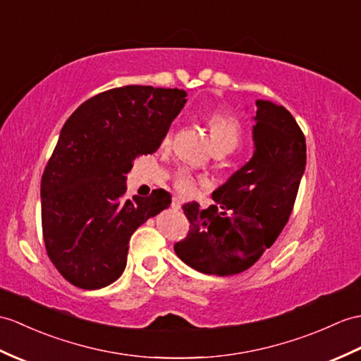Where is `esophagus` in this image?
<instances>
[{
	"instance_id": "obj_1",
	"label": "esophagus",
	"mask_w": 361,
	"mask_h": 361,
	"mask_svg": "<svg viewBox=\"0 0 361 361\" xmlns=\"http://www.w3.org/2000/svg\"><path fill=\"white\" fill-rule=\"evenodd\" d=\"M171 207L172 209H181V200L180 198H177V197H172V200H171Z\"/></svg>"
}]
</instances>
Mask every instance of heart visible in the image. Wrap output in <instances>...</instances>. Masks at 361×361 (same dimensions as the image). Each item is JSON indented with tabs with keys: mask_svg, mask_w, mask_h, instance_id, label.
Instances as JSON below:
<instances>
[{
	"mask_svg": "<svg viewBox=\"0 0 361 361\" xmlns=\"http://www.w3.org/2000/svg\"><path fill=\"white\" fill-rule=\"evenodd\" d=\"M204 121L207 124L209 133H211L212 145L219 152H231L232 149H235L238 146L243 135V129L235 115L223 111H215L206 114ZM169 141L171 130L164 135L163 145H167ZM197 178L186 169L177 171L172 180L173 188L181 192V194H190V192H194L197 188Z\"/></svg>",
	"mask_w": 361,
	"mask_h": 361,
	"instance_id": "b5f03b06",
	"label": "heart"
}]
</instances>
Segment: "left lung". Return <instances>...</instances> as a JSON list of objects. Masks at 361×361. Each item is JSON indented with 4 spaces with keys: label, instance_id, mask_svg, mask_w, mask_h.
Returning <instances> with one entry per match:
<instances>
[{
    "label": "left lung",
    "instance_id": "8db88e82",
    "mask_svg": "<svg viewBox=\"0 0 361 361\" xmlns=\"http://www.w3.org/2000/svg\"><path fill=\"white\" fill-rule=\"evenodd\" d=\"M254 157L216 189L215 204L183 206L186 238L175 254L195 271L233 275L249 269L286 226L306 166V140L283 106L257 102Z\"/></svg>",
    "mask_w": 361,
    "mask_h": 361
}]
</instances>
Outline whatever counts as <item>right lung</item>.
<instances>
[{
	"label": "right lung",
	"mask_w": 361,
	"mask_h": 361,
	"mask_svg": "<svg viewBox=\"0 0 361 361\" xmlns=\"http://www.w3.org/2000/svg\"><path fill=\"white\" fill-rule=\"evenodd\" d=\"M186 103V92L123 86L89 98L63 126L41 178V224L47 257L81 289L120 279L129 240L169 207L171 194L126 200V173L138 155L160 147Z\"/></svg>",
	"instance_id": "add662e5"
}]
</instances>
